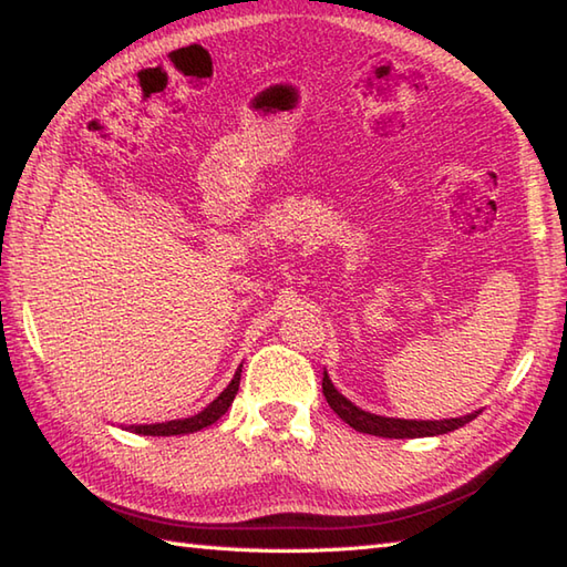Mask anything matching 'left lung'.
<instances>
[{
    "label": "left lung",
    "instance_id": "8db88e82",
    "mask_svg": "<svg viewBox=\"0 0 567 567\" xmlns=\"http://www.w3.org/2000/svg\"><path fill=\"white\" fill-rule=\"evenodd\" d=\"M323 396H327L329 406L339 414L348 426H353L360 433H370V436H382V439H424V436H443V433L455 431L465 426L467 421H473L480 412L455 416V419H439V421H416V419H394V416H380L370 414L365 409L355 406L351 400L333 388L329 372L323 370L321 380Z\"/></svg>",
    "mask_w": 567,
    "mask_h": 567
}]
</instances>
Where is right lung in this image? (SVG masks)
I'll list each match as a JSON object with an SVG mask.
<instances>
[{
    "label": "right lung",
    "instance_id": "obj_1",
    "mask_svg": "<svg viewBox=\"0 0 567 567\" xmlns=\"http://www.w3.org/2000/svg\"><path fill=\"white\" fill-rule=\"evenodd\" d=\"M240 368H244V365H238L236 375H234L231 382L226 384V390L219 396H216L214 402L204 406L199 414L187 416V419L163 421V424H131L126 429L134 431V433H141V436H183V433H195V431L212 426L214 421H219L228 412V406H231V402H234V396L238 392V384H240Z\"/></svg>",
    "mask_w": 567,
    "mask_h": 567
}]
</instances>
